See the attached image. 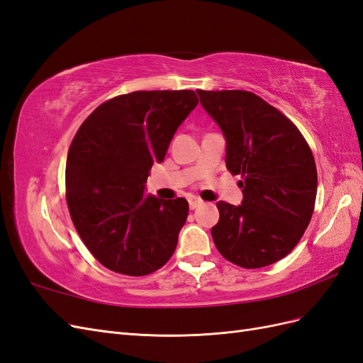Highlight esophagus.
<instances>
[{
    "label": "esophagus",
    "instance_id": "1",
    "mask_svg": "<svg viewBox=\"0 0 363 363\" xmlns=\"http://www.w3.org/2000/svg\"><path fill=\"white\" fill-rule=\"evenodd\" d=\"M201 200H199V199H191L189 200V207L192 208V211H194V208H196V207H199V206H201Z\"/></svg>",
    "mask_w": 363,
    "mask_h": 363
}]
</instances>
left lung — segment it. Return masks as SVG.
<instances>
[{
	"mask_svg": "<svg viewBox=\"0 0 363 363\" xmlns=\"http://www.w3.org/2000/svg\"><path fill=\"white\" fill-rule=\"evenodd\" d=\"M225 139V167L240 174L242 203L218 201L213 242L238 267L263 268L288 256L313 213L312 151L291 121L247 91H196Z\"/></svg>",
	"mask_w": 363,
	"mask_h": 363,
	"instance_id": "left-lung-1",
	"label": "left lung"
}]
</instances>
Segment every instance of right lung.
<instances>
[{
    "mask_svg": "<svg viewBox=\"0 0 363 363\" xmlns=\"http://www.w3.org/2000/svg\"><path fill=\"white\" fill-rule=\"evenodd\" d=\"M196 104L194 91L131 92L98 106L77 131L67 160L68 208L106 268L147 276L174 255L189 204L145 195V183Z\"/></svg>",
    "mask_w": 363,
    "mask_h": 363,
    "instance_id": "1",
    "label": "right lung"
}]
</instances>
